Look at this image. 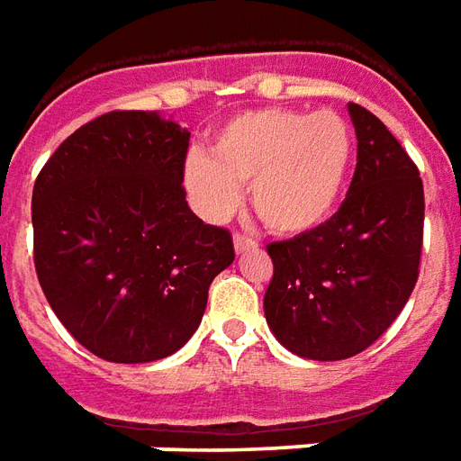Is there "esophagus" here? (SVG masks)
I'll use <instances>...</instances> for the list:
<instances>
[{
	"label": "esophagus",
	"instance_id": "esophagus-1",
	"mask_svg": "<svg viewBox=\"0 0 461 461\" xmlns=\"http://www.w3.org/2000/svg\"><path fill=\"white\" fill-rule=\"evenodd\" d=\"M234 249L237 254H249V251H259V241L251 240L249 234H234Z\"/></svg>",
	"mask_w": 461,
	"mask_h": 461
}]
</instances>
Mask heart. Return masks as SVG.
Wrapping results in <instances>:
<instances>
[{"label":"heart","mask_w":461,"mask_h":461,"mask_svg":"<svg viewBox=\"0 0 461 461\" xmlns=\"http://www.w3.org/2000/svg\"><path fill=\"white\" fill-rule=\"evenodd\" d=\"M353 160V132L330 108H259L230 118L212 135L207 158L192 152L185 187L207 220H221L251 185V207L276 234H303L326 220Z\"/></svg>","instance_id":"heart-1"}]
</instances>
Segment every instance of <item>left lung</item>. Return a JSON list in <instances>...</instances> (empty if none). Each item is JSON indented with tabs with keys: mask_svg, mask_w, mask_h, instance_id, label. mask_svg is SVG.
Wrapping results in <instances>:
<instances>
[{
	"mask_svg": "<svg viewBox=\"0 0 461 461\" xmlns=\"http://www.w3.org/2000/svg\"><path fill=\"white\" fill-rule=\"evenodd\" d=\"M357 162L339 212L267 247L274 276L264 313L291 353L343 360L363 353L405 309L420 276L425 190L417 165L380 118L348 104Z\"/></svg>",
	"mask_w": 461,
	"mask_h": 461,
	"instance_id": "obj_1",
	"label": "left lung"
}]
</instances>
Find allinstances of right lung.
<instances>
[{
	"label": "right lung",
	"instance_id": "1",
	"mask_svg": "<svg viewBox=\"0 0 461 461\" xmlns=\"http://www.w3.org/2000/svg\"><path fill=\"white\" fill-rule=\"evenodd\" d=\"M190 132L111 111L71 132L34 182V267L66 330L108 363L172 356L197 330L230 230L185 200Z\"/></svg>",
	"mask_w": 461,
	"mask_h": 461
}]
</instances>
